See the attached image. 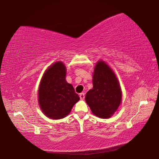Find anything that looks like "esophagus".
<instances>
[{
  "label": "esophagus",
  "instance_id": "34e87169",
  "mask_svg": "<svg viewBox=\"0 0 159 159\" xmlns=\"http://www.w3.org/2000/svg\"><path fill=\"white\" fill-rule=\"evenodd\" d=\"M79 97H80V99H81V100H83V99H84V98H85V94L83 93H80L79 95Z\"/></svg>",
  "mask_w": 159,
  "mask_h": 159
}]
</instances>
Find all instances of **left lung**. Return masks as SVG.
<instances>
[{
    "label": "left lung",
    "mask_w": 159,
    "mask_h": 159,
    "mask_svg": "<svg viewBox=\"0 0 159 159\" xmlns=\"http://www.w3.org/2000/svg\"><path fill=\"white\" fill-rule=\"evenodd\" d=\"M93 84L85 95L86 103L96 116L111 117L121 104L122 91L114 71L104 61H98L94 67Z\"/></svg>",
    "instance_id": "1"
}]
</instances>
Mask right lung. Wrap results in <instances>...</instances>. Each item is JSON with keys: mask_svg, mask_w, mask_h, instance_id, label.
I'll return each instance as SVG.
<instances>
[{"mask_svg": "<svg viewBox=\"0 0 159 159\" xmlns=\"http://www.w3.org/2000/svg\"><path fill=\"white\" fill-rule=\"evenodd\" d=\"M66 68L62 61H55L45 70L38 90L39 105L51 119L68 116L80 98L73 85L66 80Z\"/></svg>", "mask_w": 159, "mask_h": 159, "instance_id": "1", "label": "right lung"}]
</instances>
